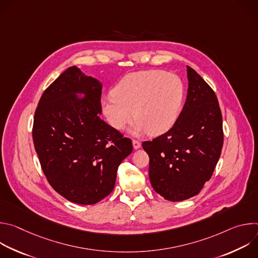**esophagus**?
<instances>
[{"label": "esophagus", "instance_id": "1", "mask_svg": "<svg viewBox=\"0 0 258 258\" xmlns=\"http://www.w3.org/2000/svg\"><path fill=\"white\" fill-rule=\"evenodd\" d=\"M133 147L134 149H139L141 147V142L138 140H133Z\"/></svg>", "mask_w": 258, "mask_h": 258}]
</instances>
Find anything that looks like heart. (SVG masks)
Instances as JSON below:
<instances>
[{"mask_svg":"<svg viewBox=\"0 0 258 258\" xmlns=\"http://www.w3.org/2000/svg\"><path fill=\"white\" fill-rule=\"evenodd\" d=\"M186 88L179 77L163 70H142L126 75L101 102L108 123L117 131L133 119L134 135L149 132L158 136L177 121L185 101Z\"/></svg>","mask_w":258,"mask_h":258,"instance_id":"heart-1","label":"heart"}]
</instances>
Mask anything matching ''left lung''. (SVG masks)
I'll use <instances>...</instances> for the list:
<instances>
[{
    "label": "left lung",
    "mask_w": 258,
    "mask_h": 258,
    "mask_svg": "<svg viewBox=\"0 0 258 258\" xmlns=\"http://www.w3.org/2000/svg\"><path fill=\"white\" fill-rule=\"evenodd\" d=\"M187 72L188 95L176 123L142 143L150 158L151 185L169 201L186 200L200 192L224 144L223 116L214 91L190 66Z\"/></svg>",
    "instance_id": "1"
}]
</instances>
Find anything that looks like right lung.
I'll return each mask as SVG.
<instances>
[{"label": "right lung", "mask_w": 258, "mask_h": 258, "mask_svg": "<svg viewBox=\"0 0 258 258\" xmlns=\"http://www.w3.org/2000/svg\"><path fill=\"white\" fill-rule=\"evenodd\" d=\"M101 94L99 81L69 67L45 90L33 117L34 149L49 183L82 205L112 192L118 166L133 151L131 139L100 118Z\"/></svg>", "instance_id": "add662e5"}]
</instances>
